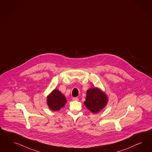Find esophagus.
I'll list each match as a JSON object with an SVG mask.
<instances>
[{
    "instance_id": "1",
    "label": "esophagus",
    "mask_w": 152,
    "mask_h": 152,
    "mask_svg": "<svg viewBox=\"0 0 152 152\" xmlns=\"http://www.w3.org/2000/svg\"><path fill=\"white\" fill-rule=\"evenodd\" d=\"M72 100H74V101H78V97H73Z\"/></svg>"
}]
</instances>
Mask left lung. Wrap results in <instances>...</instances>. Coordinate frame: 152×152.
Listing matches in <instances>:
<instances>
[{
    "label": "left lung",
    "mask_w": 152,
    "mask_h": 152,
    "mask_svg": "<svg viewBox=\"0 0 152 152\" xmlns=\"http://www.w3.org/2000/svg\"><path fill=\"white\" fill-rule=\"evenodd\" d=\"M107 98L105 94L97 88L88 89L84 105L90 111L96 114L106 106Z\"/></svg>",
    "instance_id": "1"
}]
</instances>
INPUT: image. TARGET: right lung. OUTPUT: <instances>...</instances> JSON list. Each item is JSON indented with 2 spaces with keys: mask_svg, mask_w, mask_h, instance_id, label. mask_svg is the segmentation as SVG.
Wrapping results in <instances>:
<instances>
[{
  "mask_svg": "<svg viewBox=\"0 0 152 152\" xmlns=\"http://www.w3.org/2000/svg\"><path fill=\"white\" fill-rule=\"evenodd\" d=\"M47 104L52 110L58 111L66 103L65 97L57 90H54L47 97Z\"/></svg>",
  "mask_w": 152,
  "mask_h": 152,
  "instance_id": "add662e5",
  "label": "right lung"
}]
</instances>
